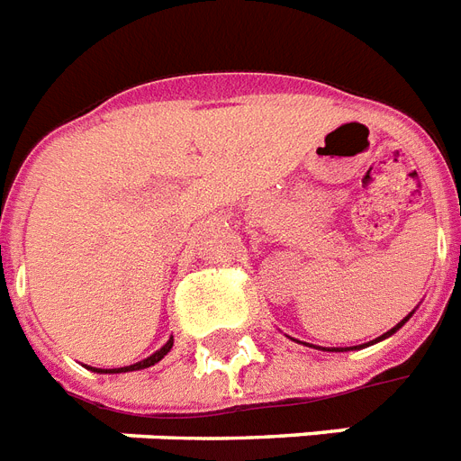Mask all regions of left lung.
<instances>
[{
	"label": "left lung",
	"instance_id": "8db88e82",
	"mask_svg": "<svg viewBox=\"0 0 461 461\" xmlns=\"http://www.w3.org/2000/svg\"><path fill=\"white\" fill-rule=\"evenodd\" d=\"M410 316H411V314H410ZM410 316H407V319H410ZM407 319H402V321L397 323L395 329H390V330H388V333H383V335H381V338H378V340H383V338H388V335H393V333H395V330H397V329H400V326H402V323H404V321H407ZM378 340H376V342H378ZM355 349H357V348H355ZM335 352H342V348H335Z\"/></svg>",
	"mask_w": 461,
	"mask_h": 461
}]
</instances>
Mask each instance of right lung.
I'll use <instances>...</instances> for the list:
<instances>
[{
	"label": "right lung",
	"mask_w": 461,
	"mask_h": 461,
	"mask_svg": "<svg viewBox=\"0 0 461 461\" xmlns=\"http://www.w3.org/2000/svg\"><path fill=\"white\" fill-rule=\"evenodd\" d=\"M171 348H173V338L167 342V345H164V348L159 349V352H154L152 357H147V359H142V362L131 364V366H123V369L102 371V374H121V371H138V369H147V366H154V364L161 362V359H164V355H168V352H171Z\"/></svg>",
	"instance_id": "obj_1"
}]
</instances>
